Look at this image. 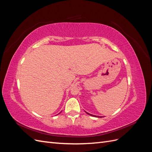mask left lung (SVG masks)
I'll return each instance as SVG.
<instances>
[{"label": "left lung", "instance_id": "8db88e82", "mask_svg": "<svg viewBox=\"0 0 152 152\" xmlns=\"http://www.w3.org/2000/svg\"><path fill=\"white\" fill-rule=\"evenodd\" d=\"M86 113H87L88 115H91V116H95V117H96V115H91V114H90V113H88L87 112H86Z\"/></svg>", "mask_w": 152, "mask_h": 152}]
</instances>
